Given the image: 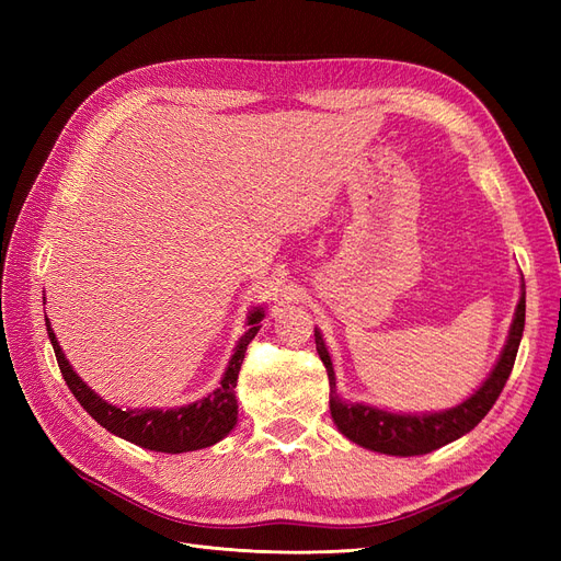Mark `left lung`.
Returning a JSON list of instances; mask_svg holds the SVG:
<instances>
[{
    "mask_svg": "<svg viewBox=\"0 0 561 561\" xmlns=\"http://www.w3.org/2000/svg\"><path fill=\"white\" fill-rule=\"evenodd\" d=\"M526 293H522L515 320L511 328V336H507L505 348L501 353V358L491 371L489 379L482 383L478 393L470 396L466 402H461L454 410L439 412V414H390L375 410V407L367 404H353L339 400L336 396V383H334V369L330 353L325 348V342H322L320 332L316 330V348L322 365L328 369V379H330V412L336 423V428L342 431L348 439H353L355 445L367 447L371 451H381L390 456H419V454H428L433 449H439L443 445L454 443L468 431H472L478 423L486 416V412L494 407L499 400L501 390L511 377L515 358H517V348L522 342V332H524V311H526Z\"/></svg>",
    "mask_w": 561,
    "mask_h": 561,
    "instance_id": "8db88e82",
    "label": "left lung"
}]
</instances>
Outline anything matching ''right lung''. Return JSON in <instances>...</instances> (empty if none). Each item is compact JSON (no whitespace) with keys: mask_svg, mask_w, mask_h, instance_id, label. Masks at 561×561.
Masks as SVG:
<instances>
[{"mask_svg":"<svg viewBox=\"0 0 561 561\" xmlns=\"http://www.w3.org/2000/svg\"><path fill=\"white\" fill-rule=\"evenodd\" d=\"M262 318L264 313L260 309L250 313L248 318L250 330L241 336L239 346H236L229 367L222 377V383H219L217 390H213L208 398H203L194 404L178 407V410H165V412L161 410L124 412L118 410V407L107 404L103 398H98L93 390L75 375L70 363L65 360V355L58 346V339L48 325V318H46V330H48L50 344H54L56 360L67 388L72 390V396L79 400V404L100 423V426L138 447H145L151 451H165V454H182V451H194V449H203L219 443V439L236 426L239 404H236L233 388H236V381H239L245 348L262 328L260 325Z\"/></svg>","mask_w":561,"mask_h":561,"instance_id":"obj_1","label":"right lung"}]
</instances>
